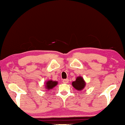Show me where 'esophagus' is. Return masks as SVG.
Returning a JSON list of instances; mask_svg holds the SVG:
<instances>
[{
  "label": "esophagus",
  "instance_id": "obj_1",
  "mask_svg": "<svg viewBox=\"0 0 125 125\" xmlns=\"http://www.w3.org/2000/svg\"><path fill=\"white\" fill-rule=\"evenodd\" d=\"M62 82L64 83H65V84H67L68 83H69V80L68 79H65L62 81Z\"/></svg>",
  "mask_w": 125,
  "mask_h": 125
}]
</instances>
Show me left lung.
<instances>
[{
    "label": "left lung",
    "instance_id": "8db88e82",
    "mask_svg": "<svg viewBox=\"0 0 125 125\" xmlns=\"http://www.w3.org/2000/svg\"><path fill=\"white\" fill-rule=\"evenodd\" d=\"M86 82L82 76H78L75 81L72 82V85L77 91H81L86 86Z\"/></svg>",
    "mask_w": 125,
    "mask_h": 125
}]
</instances>
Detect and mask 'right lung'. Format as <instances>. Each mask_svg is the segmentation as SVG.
I'll return each mask as SVG.
<instances>
[{
	"mask_svg": "<svg viewBox=\"0 0 125 125\" xmlns=\"http://www.w3.org/2000/svg\"><path fill=\"white\" fill-rule=\"evenodd\" d=\"M58 82L56 81H52V80H48L45 81V88L47 89V91H50V89H52L54 87L57 86Z\"/></svg>",
	"mask_w": 125,
	"mask_h": 125,
	"instance_id": "right-lung-1",
	"label": "right lung"
}]
</instances>
